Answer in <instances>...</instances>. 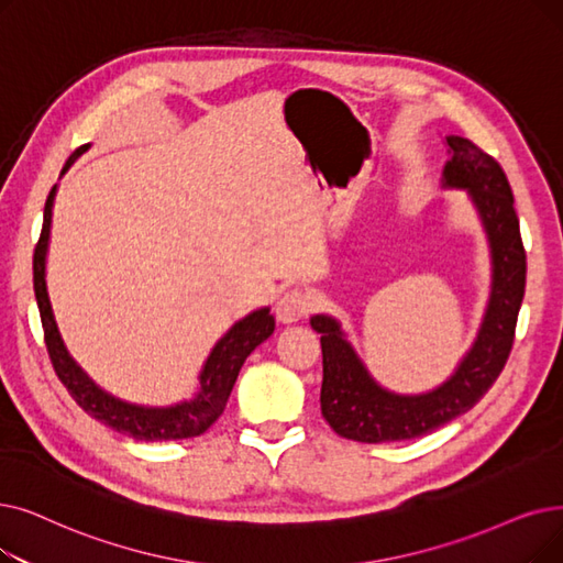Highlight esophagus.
Returning a JSON list of instances; mask_svg holds the SVG:
<instances>
[{"instance_id": "1", "label": "esophagus", "mask_w": 563, "mask_h": 563, "mask_svg": "<svg viewBox=\"0 0 563 563\" xmlns=\"http://www.w3.org/2000/svg\"><path fill=\"white\" fill-rule=\"evenodd\" d=\"M310 312V297L306 295L303 289L295 287V289H287L280 295L278 303H276V314L278 320L285 324L291 322H299L301 317H306Z\"/></svg>"}]
</instances>
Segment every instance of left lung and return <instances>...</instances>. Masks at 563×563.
Wrapping results in <instances>:
<instances>
[{"label": "left lung", "instance_id": "obj_1", "mask_svg": "<svg viewBox=\"0 0 563 563\" xmlns=\"http://www.w3.org/2000/svg\"><path fill=\"white\" fill-rule=\"evenodd\" d=\"M451 161L444 186L467 188L493 251V295L478 338L449 382L423 396H396L365 371L356 352L327 314L310 327L322 333V417L340 434L363 444L400 442L437 430L472 409L501 375L516 340L527 283V253L512 190L501 165L472 140L446 137Z\"/></svg>", "mask_w": 563, "mask_h": 563}]
</instances>
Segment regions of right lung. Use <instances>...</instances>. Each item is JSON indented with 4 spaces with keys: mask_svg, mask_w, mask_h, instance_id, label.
I'll return each mask as SVG.
<instances>
[{
    "mask_svg": "<svg viewBox=\"0 0 563 563\" xmlns=\"http://www.w3.org/2000/svg\"><path fill=\"white\" fill-rule=\"evenodd\" d=\"M87 144L76 150L68 158V163L82 154ZM55 186L47 195L45 209H43V228L41 236L34 249V291L36 303L43 322V338L47 354H51L53 368L59 382L66 386L70 398L76 400L89 417L106 423L108 428L129 434L140 442H165V439H188L198 437L213 421L221 417L228 398L232 394V386L239 377V371L249 354L274 333V314H268V308L255 310L253 314L243 317L236 322L221 340L216 342L211 350L205 371L200 375V394L188 402L175 407H137L124 400H117L114 396L106 394L103 388L96 386L80 365L70 358L68 350L64 347V340L59 335L51 299H47L45 287V253H47V239H51V223H53V200H55Z\"/></svg>",
    "mask_w": 563,
    "mask_h": 563,
    "instance_id": "add662e5",
    "label": "right lung"
}]
</instances>
